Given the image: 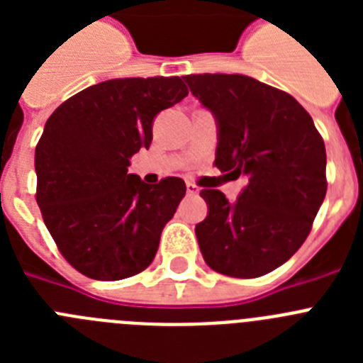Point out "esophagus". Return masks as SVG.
I'll return each mask as SVG.
<instances>
[{
	"mask_svg": "<svg viewBox=\"0 0 363 363\" xmlns=\"http://www.w3.org/2000/svg\"><path fill=\"white\" fill-rule=\"evenodd\" d=\"M187 192L191 194V196H196L198 192H200V189L196 187V185L192 184V182H187Z\"/></svg>",
	"mask_w": 363,
	"mask_h": 363,
	"instance_id": "obj_1",
	"label": "esophagus"
}]
</instances>
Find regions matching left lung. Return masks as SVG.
Masks as SVG:
<instances>
[{"label":"left lung","mask_w":363,"mask_h":363,"mask_svg":"<svg viewBox=\"0 0 363 363\" xmlns=\"http://www.w3.org/2000/svg\"><path fill=\"white\" fill-rule=\"evenodd\" d=\"M218 125L216 167L245 187L236 201L203 189L196 225L203 259L234 278L267 274L306 242L325 198V145L296 99L243 74L185 76ZM227 174V176H229Z\"/></svg>","instance_id":"obj_1"}]
</instances>
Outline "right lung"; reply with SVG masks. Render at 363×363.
<instances>
[{"instance_id": "right-lung-1", "label": "right lung", "mask_w": 363, "mask_h": 363, "mask_svg": "<svg viewBox=\"0 0 363 363\" xmlns=\"http://www.w3.org/2000/svg\"><path fill=\"white\" fill-rule=\"evenodd\" d=\"M189 94L178 76L120 78L86 86L45 123L36 147V201L74 269L123 280L150 265L165 223L185 196L182 178L149 185L129 160L152 142L158 112Z\"/></svg>"}]
</instances>
